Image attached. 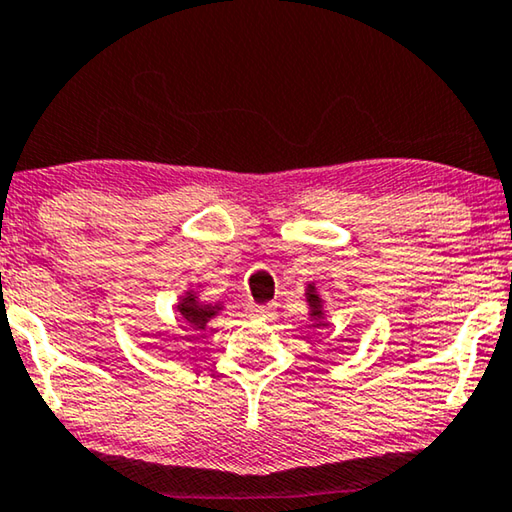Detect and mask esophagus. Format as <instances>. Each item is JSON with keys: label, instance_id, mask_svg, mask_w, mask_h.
I'll list each match as a JSON object with an SVG mask.
<instances>
[{"label": "esophagus", "instance_id": "obj_1", "mask_svg": "<svg viewBox=\"0 0 512 512\" xmlns=\"http://www.w3.org/2000/svg\"><path fill=\"white\" fill-rule=\"evenodd\" d=\"M272 311H274V304H254L249 309L251 316H261V318H267Z\"/></svg>", "mask_w": 512, "mask_h": 512}]
</instances>
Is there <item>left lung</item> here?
<instances>
[{"mask_svg": "<svg viewBox=\"0 0 512 512\" xmlns=\"http://www.w3.org/2000/svg\"><path fill=\"white\" fill-rule=\"evenodd\" d=\"M306 302H309V318L313 320V327H327L325 322V302H322V297L318 293L316 283H309L306 286Z\"/></svg>", "mask_w": 512, "mask_h": 512, "instance_id": "obj_1", "label": "left lung"}]
</instances>
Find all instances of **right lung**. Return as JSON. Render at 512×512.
I'll list each match as a JSON object with an SVG mask.
<instances>
[{
  "instance_id": "right-lung-1",
  "label": "right lung",
  "mask_w": 512,
  "mask_h": 512,
  "mask_svg": "<svg viewBox=\"0 0 512 512\" xmlns=\"http://www.w3.org/2000/svg\"><path fill=\"white\" fill-rule=\"evenodd\" d=\"M176 311L180 313V318H183L185 327L190 329V332H203V329L208 327V322L212 318H217L219 313L224 311V304L222 302H215V304L203 302L199 297V290L190 288L180 295Z\"/></svg>"
}]
</instances>
